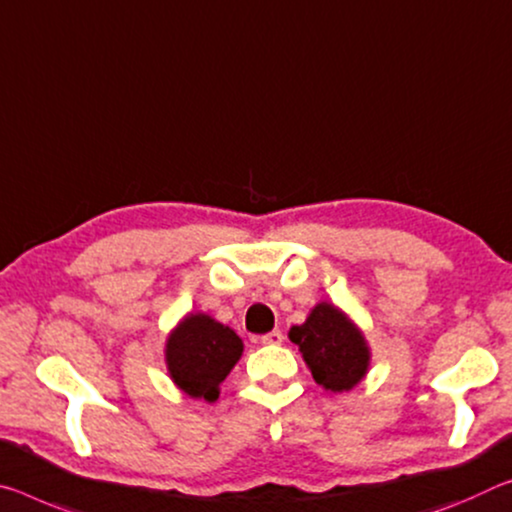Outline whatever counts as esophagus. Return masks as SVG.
Instances as JSON below:
<instances>
[{
  "label": "esophagus",
  "instance_id": "1",
  "mask_svg": "<svg viewBox=\"0 0 512 512\" xmlns=\"http://www.w3.org/2000/svg\"><path fill=\"white\" fill-rule=\"evenodd\" d=\"M259 342H262V344H271V346H278V344L285 342V335H282L280 330H271V332H266V335L259 337Z\"/></svg>",
  "mask_w": 512,
  "mask_h": 512
}]
</instances>
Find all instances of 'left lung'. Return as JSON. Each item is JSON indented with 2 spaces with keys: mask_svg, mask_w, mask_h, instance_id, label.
I'll return each instance as SVG.
<instances>
[{
  "mask_svg": "<svg viewBox=\"0 0 512 512\" xmlns=\"http://www.w3.org/2000/svg\"><path fill=\"white\" fill-rule=\"evenodd\" d=\"M312 378L330 392H348L367 376L371 351L362 330L337 305L316 303L303 326L289 330Z\"/></svg>",
  "mask_w": 512,
  "mask_h": 512,
  "instance_id": "left-lung-1",
  "label": "left lung"
}]
</instances>
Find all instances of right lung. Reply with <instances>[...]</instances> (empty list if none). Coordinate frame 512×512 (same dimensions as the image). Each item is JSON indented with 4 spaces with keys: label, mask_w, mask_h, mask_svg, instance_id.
I'll list each match as a JSON object with an SVG mask.
<instances>
[{
    "label": "right lung",
    "mask_w": 512,
    "mask_h": 512,
    "mask_svg": "<svg viewBox=\"0 0 512 512\" xmlns=\"http://www.w3.org/2000/svg\"><path fill=\"white\" fill-rule=\"evenodd\" d=\"M166 367L191 399L216 401L221 383L243 353L241 337L205 312L186 314L166 339Z\"/></svg>",
    "instance_id": "obj_1"
}]
</instances>
